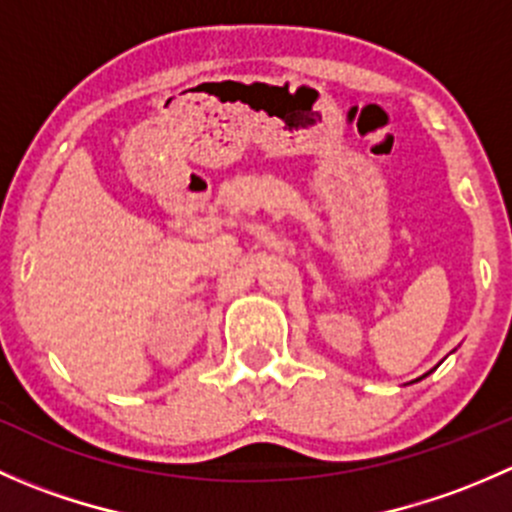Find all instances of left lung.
I'll use <instances>...</instances> for the list:
<instances>
[{"label": "left lung", "instance_id": "left-lung-1", "mask_svg": "<svg viewBox=\"0 0 512 512\" xmlns=\"http://www.w3.org/2000/svg\"><path fill=\"white\" fill-rule=\"evenodd\" d=\"M433 369H436V366H433ZM433 369H431V371H433ZM431 371H428V374H431ZM428 374H423V376H428ZM423 376H418V379H414V381H421ZM414 381H411V384H414Z\"/></svg>", "mask_w": 512, "mask_h": 512}]
</instances>
